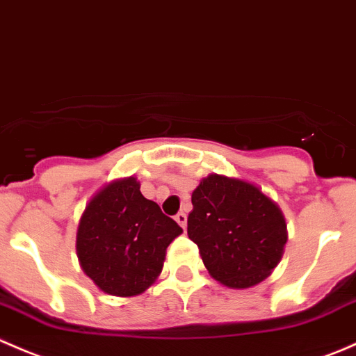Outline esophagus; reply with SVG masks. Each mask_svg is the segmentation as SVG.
<instances>
[{
	"label": "esophagus",
	"mask_w": 356,
	"mask_h": 356,
	"mask_svg": "<svg viewBox=\"0 0 356 356\" xmlns=\"http://www.w3.org/2000/svg\"><path fill=\"white\" fill-rule=\"evenodd\" d=\"M175 220H177V223H178L181 228L186 227V214L181 213V211H179L177 216H175Z\"/></svg>",
	"instance_id": "34e87169"
}]
</instances>
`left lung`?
<instances>
[{"instance_id":"left-lung-1","label":"left lung","mask_w":356,"mask_h":356,"mask_svg":"<svg viewBox=\"0 0 356 356\" xmlns=\"http://www.w3.org/2000/svg\"><path fill=\"white\" fill-rule=\"evenodd\" d=\"M190 241L218 282L245 289L270 275L287 242L286 220L258 186L209 175L192 193Z\"/></svg>"}]
</instances>
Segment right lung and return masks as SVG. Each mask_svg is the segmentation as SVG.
I'll use <instances>...</instances> for the list:
<instances>
[{"instance_id":"add662e5","label":"right lung","mask_w":356,"mask_h":356,"mask_svg":"<svg viewBox=\"0 0 356 356\" xmlns=\"http://www.w3.org/2000/svg\"><path fill=\"white\" fill-rule=\"evenodd\" d=\"M181 232L129 177L112 181L90 200L77 228L76 249L84 273L104 293L128 298L154 284L166 248Z\"/></svg>"}]
</instances>
